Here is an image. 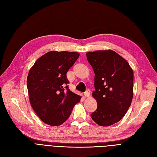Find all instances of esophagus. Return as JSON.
Segmentation results:
<instances>
[{"label": "esophagus", "mask_w": 157, "mask_h": 157, "mask_svg": "<svg viewBox=\"0 0 157 157\" xmlns=\"http://www.w3.org/2000/svg\"><path fill=\"white\" fill-rule=\"evenodd\" d=\"M90 90L89 89H87L86 91L84 92V96L85 97H89L90 96Z\"/></svg>", "instance_id": "1"}]
</instances>
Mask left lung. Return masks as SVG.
<instances>
[{
  "instance_id": "8db88e82",
  "label": "left lung",
  "mask_w": 157,
  "mask_h": 157,
  "mask_svg": "<svg viewBox=\"0 0 157 157\" xmlns=\"http://www.w3.org/2000/svg\"><path fill=\"white\" fill-rule=\"evenodd\" d=\"M86 57L95 73L92 96L98 103L90 116L99 126H111L122 119L131 105L134 73L128 61L113 50L90 52Z\"/></svg>"
}]
</instances>
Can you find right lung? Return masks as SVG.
Masks as SVG:
<instances>
[{
  "instance_id": "1",
  "label": "right lung",
  "mask_w": 157,
  "mask_h": 157,
  "mask_svg": "<svg viewBox=\"0 0 157 157\" xmlns=\"http://www.w3.org/2000/svg\"><path fill=\"white\" fill-rule=\"evenodd\" d=\"M80 54L51 51L38 59L30 69L27 86L32 108L40 120L59 126L68 119L81 97L69 89L67 73Z\"/></svg>"
}]
</instances>
